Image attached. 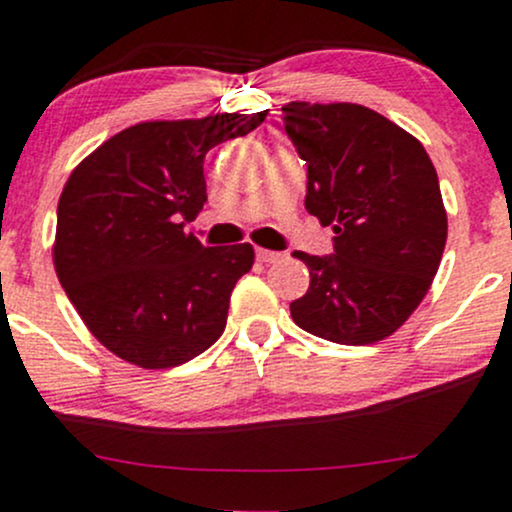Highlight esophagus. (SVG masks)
I'll return each instance as SVG.
<instances>
[{"mask_svg":"<svg viewBox=\"0 0 512 512\" xmlns=\"http://www.w3.org/2000/svg\"><path fill=\"white\" fill-rule=\"evenodd\" d=\"M282 252H274V250H265V247H257V260L265 262V265H272V262L282 260Z\"/></svg>","mask_w":512,"mask_h":512,"instance_id":"1","label":"esophagus"}]
</instances>
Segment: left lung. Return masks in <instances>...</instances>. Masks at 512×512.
Listing matches in <instances>:
<instances>
[{
  "mask_svg": "<svg viewBox=\"0 0 512 512\" xmlns=\"http://www.w3.org/2000/svg\"><path fill=\"white\" fill-rule=\"evenodd\" d=\"M308 165L306 211L335 230V255L294 252L311 286L291 303L306 333L372 345L428 294L447 243V211L423 143L362 104L282 106Z\"/></svg>",
  "mask_w": 512,
  "mask_h": 512,
  "instance_id": "obj_1",
  "label": "left lung"
}]
</instances>
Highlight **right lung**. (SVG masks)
I'll return each instance as SVG.
<instances>
[{
    "mask_svg": "<svg viewBox=\"0 0 512 512\" xmlns=\"http://www.w3.org/2000/svg\"><path fill=\"white\" fill-rule=\"evenodd\" d=\"M267 111L145 121L111 136L67 177L53 265L89 333L123 362L170 369L221 338L250 243L204 247L184 221L206 204L204 157Z\"/></svg>",
    "mask_w": 512,
    "mask_h": 512,
    "instance_id": "1",
    "label": "right lung"
}]
</instances>
